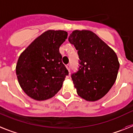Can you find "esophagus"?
Returning a JSON list of instances; mask_svg holds the SVG:
<instances>
[{"label":"esophagus","instance_id":"esophagus-1","mask_svg":"<svg viewBox=\"0 0 133 133\" xmlns=\"http://www.w3.org/2000/svg\"><path fill=\"white\" fill-rule=\"evenodd\" d=\"M66 66V68H67V70H68V71H70V65H69V64H68V65H65Z\"/></svg>","mask_w":133,"mask_h":133}]
</instances>
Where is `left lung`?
Segmentation results:
<instances>
[{
  "label": "left lung",
  "instance_id": "left-lung-1",
  "mask_svg": "<svg viewBox=\"0 0 133 133\" xmlns=\"http://www.w3.org/2000/svg\"><path fill=\"white\" fill-rule=\"evenodd\" d=\"M68 39L79 55V70L71 75L77 94L89 102L100 100L117 78L120 63L116 53L90 30H75Z\"/></svg>",
  "mask_w": 133,
  "mask_h": 133
}]
</instances>
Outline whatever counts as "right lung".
Listing matches in <instances>:
<instances>
[{
    "label": "right lung",
    "mask_w": 133,
    "mask_h": 133,
    "mask_svg": "<svg viewBox=\"0 0 133 133\" xmlns=\"http://www.w3.org/2000/svg\"><path fill=\"white\" fill-rule=\"evenodd\" d=\"M67 37L65 31L47 30L21 54L16 74L21 88L30 98L45 100L61 89L68 71L62 63L59 47Z\"/></svg>",
    "instance_id": "obj_1"
}]
</instances>
